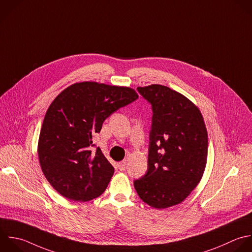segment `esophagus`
Listing matches in <instances>:
<instances>
[{
	"instance_id": "1",
	"label": "esophagus",
	"mask_w": 252,
	"mask_h": 252,
	"mask_svg": "<svg viewBox=\"0 0 252 252\" xmlns=\"http://www.w3.org/2000/svg\"><path fill=\"white\" fill-rule=\"evenodd\" d=\"M118 168L120 169V170H124L125 169V166H126V161L125 160H122V161H120V162H118Z\"/></svg>"
}]
</instances>
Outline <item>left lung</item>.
<instances>
[{"label": "left lung", "mask_w": 252, "mask_h": 252, "mask_svg": "<svg viewBox=\"0 0 252 252\" xmlns=\"http://www.w3.org/2000/svg\"><path fill=\"white\" fill-rule=\"evenodd\" d=\"M152 105L148 170L134 181L139 197L164 209L181 203L200 182L208 154V134L198 107L161 85L137 88Z\"/></svg>", "instance_id": "1"}]
</instances>
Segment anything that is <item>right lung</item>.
<instances>
[{
  "instance_id": "obj_1",
  "label": "right lung",
  "mask_w": 252,
  "mask_h": 252,
  "mask_svg": "<svg viewBox=\"0 0 252 252\" xmlns=\"http://www.w3.org/2000/svg\"><path fill=\"white\" fill-rule=\"evenodd\" d=\"M138 98L127 87L74 84L50 104L40 131L38 158L52 187L67 199L86 202L106 189L114 167L93 138L113 112Z\"/></svg>"
}]
</instances>
